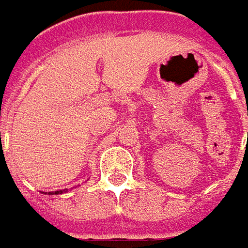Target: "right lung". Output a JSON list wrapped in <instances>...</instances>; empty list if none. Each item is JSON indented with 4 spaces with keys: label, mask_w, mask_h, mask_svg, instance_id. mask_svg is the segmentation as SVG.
Instances as JSON below:
<instances>
[{
    "label": "right lung",
    "mask_w": 248,
    "mask_h": 248,
    "mask_svg": "<svg viewBox=\"0 0 248 248\" xmlns=\"http://www.w3.org/2000/svg\"><path fill=\"white\" fill-rule=\"evenodd\" d=\"M59 193H63V190H56L55 193H51V195H59Z\"/></svg>",
    "instance_id": "right-lung-1"
}]
</instances>
